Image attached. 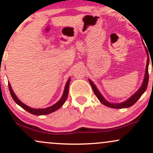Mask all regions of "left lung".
I'll list each match as a JSON object with an SVG mask.
<instances>
[{
	"instance_id": "8db88e82",
	"label": "left lung",
	"mask_w": 153,
	"mask_h": 153,
	"mask_svg": "<svg viewBox=\"0 0 153 153\" xmlns=\"http://www.w3.org/2000/svg\"><path fill=\"white\" fill-rule=\"evenodd\" d=\"M146 53L148 55V60H147V64H146V72H145V76H144V79L142 83L141 86L134 95L129 98L128 100H127L126 101L122 102V103H110L109 102H108L107 100H106L103 97V96L102 95V94L100 93L97 88H96L95 85L94 84L93 81L89 79V82L91 83L92 88L93 90L94 93L97 96L98 100H100V102H102L104 105H105L108 107H111L113 108H128L130 107L132 105H134L136 102H137V100L141 97V95L144 93V92L146 91V88H147L148 84V65H149V57H148V53L147 49H146Z\"/></svg>"
}]
</instances>
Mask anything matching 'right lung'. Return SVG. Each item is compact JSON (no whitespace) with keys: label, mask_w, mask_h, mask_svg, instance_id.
<instances>
[{"label":"right lung","mask_w":153,"mask_h":153,"mask_svg":"<svg viewBox=\"0 0 153 153\" xmlns=\"http://www.w3.org/2000/svg\"><path fill=\"white\" fill-rule=\"evenodd\" d=\"M70 79H68V81H67L65 87V90L63 92V94H62V96L60 98V100L58 102H56L55 104L52 105L51 106H49V107L45 108H30L26 104H24L23 102L20 101L18 99V97H16L15 94H14V91H12L11 85H10V83H8V86H9V90L10 92V94H11V96L12 99L14 100V102H16L18 105H19L21 107H22L24 109H25L27 111L30 113V114H32L33 115H36V116H42V115H47L49 114L52 112L56 111V110H58V108H60L61 106L63 105L65 102L66 101L67 97L68 96V91H69V85H70Z\"/></svg>","instance_id":"1"}]
</instances>
